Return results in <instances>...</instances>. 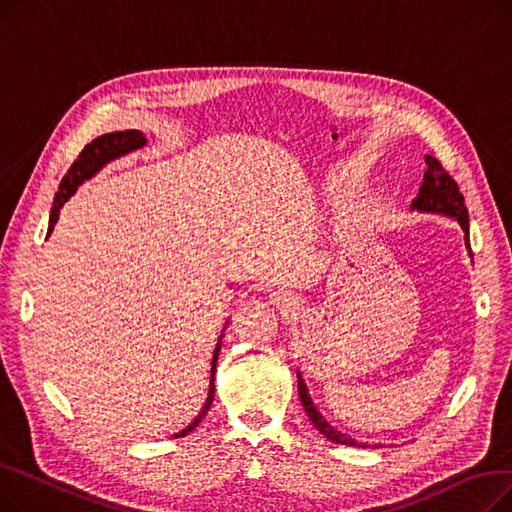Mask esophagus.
<instances>
[{"mask_svg":"<svg viewBox=\"0 0 512 512\" xmlns=\"http://www.w3.org/2000/svg\"><path fill=\"white\" fill-rule=\"evenodd\" d=\"M270 301H272V305H276L278 309H286V311L294 309V305H297V299H294V294H292L290 290H286V288L274 290V292L270 294Z\"/></svg>","mask_w":512,"mask_h":512,"instance_id":"34e87169","label":"esophagus"}]
</instances>
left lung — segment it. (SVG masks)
Here are the masks:
<instances>
[{
  "mask_svg": "<svg viewBox=\"0 0 512 512\" xmlns=\"http://www.w3.org/2000/svg\"><path fill=\"white\" fill-rule=\"evenodd\" d=\"M425 164H427V170L423 174V184L419 188V195L411 203V211L438 213V215H446V218H452L454 222H459V226L465 232V247L469 251V257H473L471 242H469V213H467L465 199H463V195L459 191V186H456L454 178L442 168V164H440L436 157L425 155ZM297 378H299V396H301V402H303V409L307 411V417L317 427L319 434H324L334 444L369 448L367 442H359V440H355L351 436L338 432L336 427H332L324 419V415L317 411L301 371H297ZM380 446L382 444H373V448H380Z\"/></svg>",
  "mask_w": 512,
  "mask_h": 512,
  "instance_id": "8db88e82",
  "label": "left lung"
}]
</instances>
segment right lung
I'll return each instance as SVG.
<instances>
[{"instance_id": "add662e5", "label": "right lung", "mask_w": 512, "mask_h": 512, "mask_svg": "<svg viewBox=\"0 0 512 512\" xmlns=\"http://www.w3.org/2000/svg\"><path fill=\"white\" fill-rule=\"evenodd\" d=\"M145 145H147V139H145V134L141 130H118V132L101 134V137H97L83 151H80V155L76 157V161L70 166L68 174L60 182V191L56 193V199H53V207H51V213H49L47 236L53 232V226L58 224L60 209L78 191L80 184H83L89 178H93L105 164H110V161H114V159H118L122 155H128L132 151H137V149H141ZM226 324H228V321H226ZM222 338H224V332L220 334L218 344H215V351H213L211 380H209V392H207V398H205V405L201 407L199 415L191 423H188L184 429H180L178 434H174L172 438L188 436L201 423V419L207 415L211 402H213V394H215L213 380H215V365H218V355H220V348H222Z\"/></svg>"}]
</instances>
